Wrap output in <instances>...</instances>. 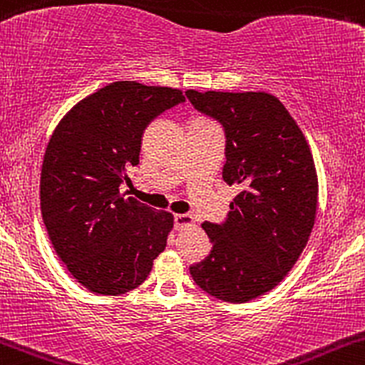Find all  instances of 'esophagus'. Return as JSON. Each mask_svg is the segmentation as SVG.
<instances>
[{
	"label": "esophagus",
	"instance_id": "1",
	"mask_svg": "<svg viewBox=\"0 0 365 365\" xmlns=\"http://www.w3.org/2000/svg\"><path fill=\"white\" fill-rule=\"evenodd\" d=\"M174 221H175V228H179V230H181V228L193 227L195 225L193 216H190V214H175Z\"/></svg>",
	"mask_w": 365,
	"mask_h": 365
}]
</instances>
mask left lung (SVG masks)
Returning a JSON list of instances; mask_svg holds the SVG:
<instances>
[{
	"mask_svg": "<svg viewBox=\"0 0 365 365\" xmlns=\"http://www.w3.org/2000/svg\"><path fill=\"white\" fill-rule=\"evenodd\" d=\"M186 96L225 126L223 179L240 187L223 225L202 223L212 250L190 274L216 299L242 304L277 287L309 240L318 207L313 153L269 93L187 89Z\"/></svg>",
	"mask_w": 365,
	"mask_h": 365,
	"instance_id": "left-lung-1",
	"label": "left lung"
}]
</instances>
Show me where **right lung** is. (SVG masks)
Listing matches in <instances>:
<instances>
[{"label": "right lung", "instance_id": "add662e5", "mask_svg": "<svg viewBox=\"0 0 365 365\" xmlns=\"http://www.w3.org/2000/svg\"><path fill=\"white\" fill-rule=\"evenodd\" d=\"M181 101V89L112 82L52 131L40 174L42 217L58 257L93 294L137 288L167 246L174 214L125 198L119 187L138 165L145 126Z\"/></svg>", "mask_w": 365, "mask_h": 365}]
</instances>
